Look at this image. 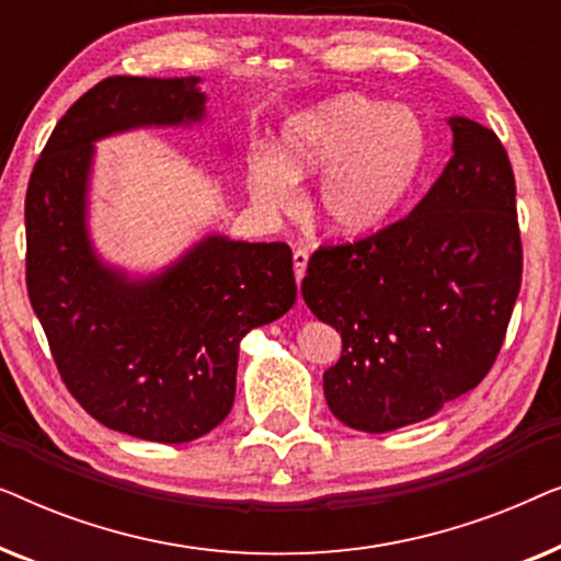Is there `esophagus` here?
<instances>
[{
    "mask_svg": "<svg viewBox=\"0 0 561 561\" xmlns=\"http://www.w3.org/2000/svg\"><path fill=\"white\" fill-rule=\"evenodd\" d=\"M306 265H309V252L298 248V250L294 252V273H296V280H298V283L304 280V275H306Z\"/></svg>",
    "mask_w": 561,
    "mask_h": 561,
    "instance_id": "esophagus-1",
    "label": "esophagus"
}]
</instances>
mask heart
Instances as JSON below:
<instances>
[{
	"mask_svg": "<svg viewBox=\"0 0 561 561\" xmlns=\"http://www.w3.org/2000/svg\"><path fill=\"white\" fill-rule=\"evenodd\" d=\"M426 163V129L409 110L342 94L298 114L283 129L280 152L250 158V188L267 211L298 202L296 181L324 173L319 214L334 232L370 234L409 202Z\"/></svg>",
	"mask_w": 561,
	"mask_h": 561,
	"instance_id": "heart-1",
	"label": "heart"
}]
</instances>
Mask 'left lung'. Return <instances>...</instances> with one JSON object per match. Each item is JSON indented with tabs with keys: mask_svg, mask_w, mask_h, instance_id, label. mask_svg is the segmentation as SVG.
<instances>
[{
	"mask_svg": "<svg viewBox=\"0 0 561 561\" xmlns=\"http://www.w3.org/2000/svg\"><path fill=\"white\" fill-rule=\"evenodd\" d=\"M449 127L455 156L416 209L321 244L301 283L313 317L342 334L324 396L357 432L416 424L480 386L516 306L524 248L508 152L478 122Z\"/></svg>",
	"mask_w": 561,
	"mask_h": 561,
	"instance_id": "left-lung-1",
	"label": "left lung"
}]
</instances>
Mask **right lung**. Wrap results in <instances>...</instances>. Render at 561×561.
<instances>
[{
  "mask_svg": "<svg viewBox=\"0 0 561 561\" xmlns=\"http://www.w3.org/2000/svg\"><path fill=\"white\" fill-rule=\"evenodd\" d=\"M198 81H99L60 117L25 196L27 296L60 378L99 424L145 442L183 444L219 426L234 403L242 336L296 301L286 242L209 234L142 280L104 265L91 248L94 142L202 122Z\"/></svg>",
  "mask_w": 561,
  "mask_h": 561,
  "instance_id": "right-lung-1",
  "label": "right lung"
}]
</instances>
